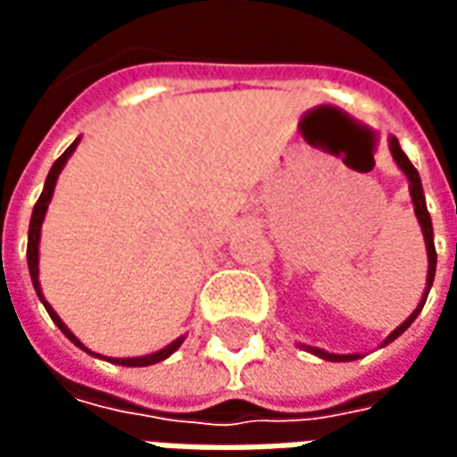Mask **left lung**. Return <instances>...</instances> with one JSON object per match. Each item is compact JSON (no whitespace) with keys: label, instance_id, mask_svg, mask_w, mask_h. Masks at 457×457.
<instances>
[{"label":"left lung","instance_id":"1","mask_svg":"<svg viewBox=\"0 0 457 457\" xmlns=\"http://www.w3.org/2000/svg\"><path fill=\"white\" fill-rule=\"evenodd\" d=\"M389 151H392L394 161H396V166L406 173V179H409V190H411V200H413V212H416V218H419V225H421V232H423V239H426V252H428V277H426V294H423L421 303H419V308L413 311L411 316L403 320L402 326L394 330L392 336L386 337L382 343L389 345L392 340H396V337L402 336L406 328L411 326L413 320H416V316L421 313L423 303H426V296H428V291H431L433 287V277H436V245H433V225H431V215H428V210H426V198H423V188H421V179H419V170L413 169V163L409 161V156L403 154L402 146H399V139H389ZM308 353L318 354V357H323V360H328V362H350V360H357L360 354H333V353H326V350H320V347H308V345H303Z\"/></svg>","mask_w":457,"mask_h":457}]
</instances>
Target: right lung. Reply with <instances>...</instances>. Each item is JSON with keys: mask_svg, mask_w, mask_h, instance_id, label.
I'll use <instances>...</instances> for the list:
<instances>
[{"mask_svg": "<svg viewBox=\"0 0 457 457\" xmlns=\"http://www.w3.org/2000/svg\"><path fill=\"white\" fill-rule=\"evenodd\" d=\"M78 141L75 139L68 149L58 156V161H55L54 166H51V170H48V176H46V186H44V193H41V198L36 200L34 205V212H31V222H29V245H26V259H29V271H31V281H34V288L36 294H38V298H41V303L46 306V311H48V316L54 318V323L61 330H63V336L71 340V343H75L80 350H85V353H90L87 347H85L78 337L68 330V326H65L63 320L58 318V313H55L54 308H51V303L46 301L44 294H41V284H38V242H41V225H44V218H46V210H48V203H51V198H54V188H55V180H58V173L63 170L65 161L71 159V154L75 151V146H78ZM186 337H179V340H173L170 345H166L163 350H159V353H151V354H144V357H104L107 362H114V364H121V367H146V364H156L161 362V360H166L169 354H173L176 350L180 347V343H183ZM95 354V353H90ZM97 357V354H95Z\"/></svg>", "mask_w": 457, "mask_h": 457, "instance_id": "add662e5", "label": "right lung"}]
</instances>
